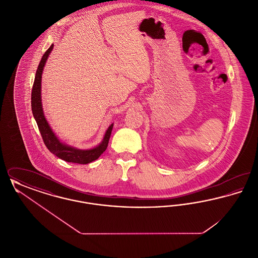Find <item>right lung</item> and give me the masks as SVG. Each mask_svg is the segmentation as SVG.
Here are the masks:
<instances>
[{
	"label": "right lung",
	"instance_id": "add662e5",
	"mask_svg": "<svg viewBox=\"0 0 258 258\" xmlns=\"http://www.w3.org/2000/svg\"><path fill=\"white\" fill-rule=\"evenodd\" d=\"M53 46H54V44H52L49 48L46 50V52L43 54L40 62L37 67L36 77H35L34 85L32 89V101L31 102H32L33 115L37 122L38 130H39L41 137L43 139V142L52 154H54L56 157L60 158L61 160H66L68 162L87 164L94 160H98L99 156L106 150V148L108 146L111 132L113 128V123H111L109 127L107 128L101 143L97 147L93 148V149H89V150L76 149V148L61 143V141L58 139V137L53 133L52 128L50 127L49 123L44 117L42 104H41V92H40V90H41V74H42L44 64L47 61V58L53 49Z\"/></svg>",
	"mask_w": 258,
	"mask_h": 258
}]
</instances>
